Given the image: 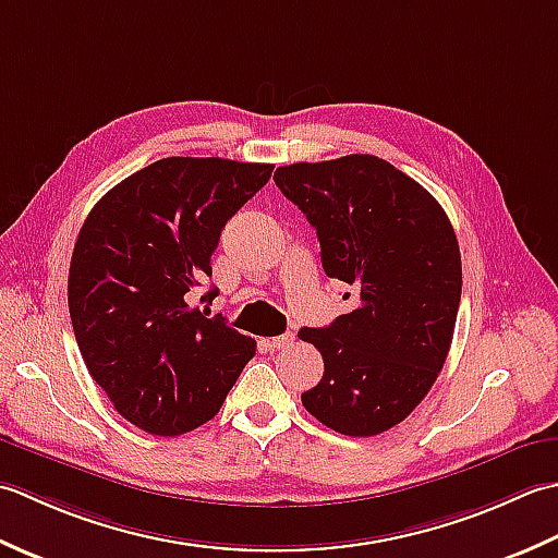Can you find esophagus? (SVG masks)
<instances>
[{
	"label": "esophagus",
	"mask_w": 558,
	"mask_h": 558,
	"mask_svg": "<svg viewBox=\"0 0 558 558\" xmlns=\"http://www.w3.org/2000/svg\"><path fill=\"white\" fill-rule=\"evenodd\" d=\"M293 335L291 332H283V335H279V337H271L269 339V347L271 349H289L291 344H293Z\"/></svg>",
	"instance_id": "1"
}]
</instances>
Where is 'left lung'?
<instances>
[{"mask_svg":"<svg viewBox=\"0 0 558 558\" xmlns=\"http://www.w3.org/2000/svg\"><path fill=\"white\" fill-rule=\"evenodd\" d=\"M275 183L315 229L325 275L359 291L354 311L299 332L325 361L301 402L337 434L378 436L414 412L448 359L462 293L452 223L371 154L281 166Z\"/></svg>","mask_w":558,"mask_h":558,"instance_id":"obj_1","label":"left lung"}]
</instances>
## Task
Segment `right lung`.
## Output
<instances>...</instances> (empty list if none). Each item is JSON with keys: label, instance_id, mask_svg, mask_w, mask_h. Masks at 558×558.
<instances>
[{"label": "right lung", "instance_id": "add662e5", "mask_svg": "<svg viewBox=\"0 0 558 558\" xmlns=\"http://www.w3.org/2000/svg\"><path fill=\"white\" fill-rule=\"evenodd\" d=\"M271 168L161 158L106 192L78 231L66 283L76 344L118 414L146 434L207 424L255 356V339L190 299L211 277L226 221Z\"/></svg>", "mask_w": 558, "mask_h": 558}]
</instances>
